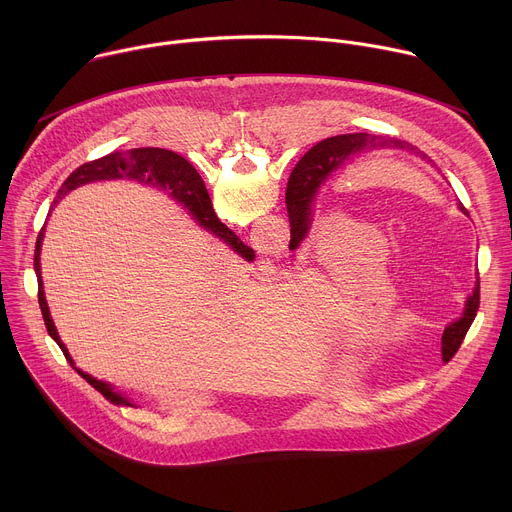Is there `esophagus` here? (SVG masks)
<instances>
[{"label": "esophagus", "instance_id": "obj_1", "mask_svg": "<svg viewBox=\"0 0 512 512\" xmlns=\"http://www.w3.org/2000/svg\"><path fill=\"white\" fill-rule=\"evenodd\" d=\"M263 273L267 275V277H271V279H275L279 273H281V267L277 265V263H267L265 267H263Z\"/></svg>", "mask_w": 512, "mask_h": 512}]
</instances>
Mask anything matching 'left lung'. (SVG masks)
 <instances>
[{
  "label": "left lung",
  "instance_id": "obj_1",
  "mask_svg": "<svg viewBox=\"0 0 512 512\" xmlns=\"http://www.w3.org/2000/svg\"><path fill=\"white\" fill-rule=\"evenodd\" d=\"M411 143L395 139V137H383V135H371V133H344L336 137H328L320 143H316L314 148L300 160L296 166L294 174L287 182L285 190V206L289 214V227H291V243L289 247H298L302 239L306 237L310 229V214H312V200L314 194L318 192L320 184L336 172L340 166L350 162L354 156L362 154L364 150L371 148H399L405 150ZM464 210V206H460ZM480 304V289L476 287L474 294L468 298L464 318L454 322L452 326L446 328L444 338H442V350L444 344L450 348L448 354L454 356L472 326L476 312Z\"/></svg>",
  "mask_w": 512,
  "mask_h": 512
}]
</instances>
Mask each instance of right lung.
<instances>
[{"instance_id":"1","label":"right lung","mask_w":512,"mask_h":512,"mask_svg":"<svg viewBox=\"0 0 512 512\" xmlns=\"http://www.w3.org/2000/svg\"><path fill=\"white\" fill-rule=\"evenodd\" d=\"M115 178H129V180H135V182H141V184H148V186H156V188L166 190L170 196H174L178 202H182L190 210V214L196 218V221L204 229L212 231L216 237H221L223 241H227L243 257L253 259V249L243 245L231 229H227L221 221H218V216L214 214V208H212V202H210V196L206 192V186H204L202 178L198 176V172L194 170V166L186 158H182V156H178V154H174L170 150H162V148H135V150H129V152H115V154L103 156V158H99L95 162H89V164L77 168L75 172H72L64 180V184L58 190V198L64 196L70 190H75L77 186H83V184H89V182H97V180H115ZM42 239H44V227L38 233L36 251H34V271H36V277H38V304H40V310H42L48 334L60 346V350L64 352L66 360L70 364H75V362H72L66 346L60 342L58 332L54 328V322L50 318L48 306H46L44 287H42V279H40V247H42ZM77 373L91 387H95L107 401H111L115 405L133 407L125 397L113 393V389L107 383L97 381V379H93L91 375H87V373H83L79 369H77Z\"/></svg>"}]
</instances>
